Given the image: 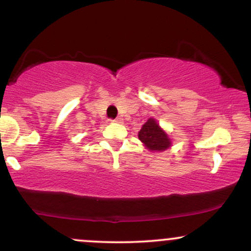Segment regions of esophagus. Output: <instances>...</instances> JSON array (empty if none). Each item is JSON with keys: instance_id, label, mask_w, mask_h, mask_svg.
I'll use <instances>...</instances> for the list:
<instances>
[{"instance_id": "obj_1", "label": "esophagus", "mask_w": 251, "mask_h": 251, "mask_svg": "<svg viewBox=\"0 0 251 251\" xmlns=\"http://www.w3.org/2000/svg\"><path fill=\"white\" fill-rule=\"evenodd\" d=\"M112 122H113V123H123V119H122V118H116V119H113Z\"/></svg>"}]
</instances>
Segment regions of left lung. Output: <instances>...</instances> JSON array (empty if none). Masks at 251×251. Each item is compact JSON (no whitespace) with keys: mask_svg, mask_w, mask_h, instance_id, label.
I'll list each match as a JSON object with an SVG mask.
<instances>
[{"mask_svg":"<svg viewBox=\"0 0 251 251\" xmlns=\"http://www.w3.org/2000/svg\"><path fill=\"white\" fill-rule=\"evenodd\" d=\"M138 138L150 151L163 152L171 146V139L168 133L160 127L153 118L150 119L143 125L142 129L138 133Z\"/></svg>","mask_w":251,"mask_h":251,"instance_id":"1","label":"left lung"}]
</instances>
